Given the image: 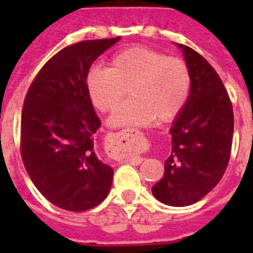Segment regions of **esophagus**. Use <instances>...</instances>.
<instances>
[{
    "mask_svg": "<svg viewBox=\"0 0 253 253\" xmlns=\"http://www.w3.org/2000/svg\"><path fill=\"white\" fill-rule=\"evenodd\" d=\"M118 146L124 152H129L130 154L133 153V156H130L126 161L131 162L133 165H139L143 161V157L138 156L137 152L146 148L147 143L137 129H128L123 133L122 138H119Z\"/></svg>",
    "mask_w": 253,
    "mask_h": 253,
    "instance_id": "1",
    "label": "esophagus"
}]
</instances>
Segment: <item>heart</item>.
Returning a JSON list of instances; mask_svg holds the SVG:
<instances>
[{"label": "heart", "mask_w": 253, "mask_h": 253, "mask_svg": "<svg viewBox=\"0 0 253 253\" xmlns=\"http://www.w3.org/2000/svg\"><path fill=\"white\" fill-rule=\"evenodd\" d=\"M86 88L93 106L110 113L126 93L133 99L111 116L113 125L169 123L184 110L191 90V72L184 59L146 46H131L114 55L109 68L92 67Z\"/></svg>", "instance_id": "1"}]
</instances>
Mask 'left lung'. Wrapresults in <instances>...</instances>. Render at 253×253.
Wrapping results in <instances>:
<instances>
[{"instance_id":"1","label":"left lung","mask_w":253,"mask_h":253,"mask_svg":"<svg viewBox=\"0 0 253 253\" xmlns=\"http://www.w3.org/2000/svg\"><path fill=\"white\" fill-rule=\"evenodd\" d=\"M178 46L191 72V90L172 125L171 154L152 193L163 204L186 207L204 198L224 175L234 118L229 95L215 69L193 48Z\"/></svg>"}]
</instances>
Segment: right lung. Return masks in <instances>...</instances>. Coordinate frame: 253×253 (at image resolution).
I'll return each mask as SVG.
<instances>
[{"mask_svg":"<svg viewBox=\"0 0 253 253\" xmlns=\"http://www.w3.org/2000/svg\"><path fill=\"white\" fill-rule=\"evenodd\" d=\"M114 39L71 44L40 69L25 96L20 152L33 184L55 207L84 211L104 202L114 171L97 158L93 134L100 119L86 88V75Z\"/></svg>","mask_w":253,"mask_h":253,"instance_id":"add662e5","label":"right lung"}]
</instances>
